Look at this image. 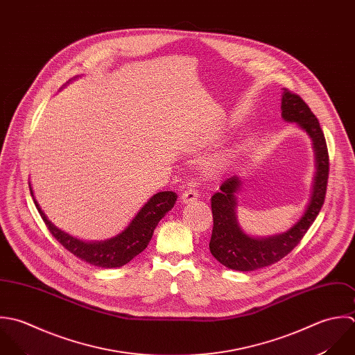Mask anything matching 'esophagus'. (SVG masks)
Here are the masks:
<instances>
[{
	"mask_svg": "<svg viewBox=\"0 0 355 355\" xmlns=\"http://www.w3.org/2000/svg\"><path fill=\"white\" fill-rule=\"evenodd\" d=\"M198 200V191L197 190H186L182 196H180V202L183 204H190V202H194Z\"/></svg>",
	"mask_w": 355,
	"mask_h": 355,
	"instance_id": "obj_1",
	"label": "esophagus"
}]
</instances>
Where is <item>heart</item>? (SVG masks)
I'll list each match as a JSON object with an SVG mask.
<instances>
[{"label":"heart","mask_w":355,"mask_h":355,"mask_svg":"<svg viewBox=\"0 0 355 355\" xmlns=\"http://www.w3.org/2000/svg\"><path fill=\"white\" fill-rule=\"evenodd\" d=\"M229 165V154H220L218 157L211 158L205 164V172L208 175H218Z\"/></svg>","instance_id":"b5f03b06"}]
</instances>
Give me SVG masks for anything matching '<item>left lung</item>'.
Masks as SVG:
<instances>
[{"label": "left lung", "instance_id": "obj_1", "mask_svg": "<svg viewBox=\"0 0 355 355\" xmlns=\"http://www.w3.org/2000/svg\"><path fill=\"white\" fill-rule=\"evenodd\" d=\"M281 116L286 122H296L313 140L315 154V175L310 202L288 232L271 236H248L236 220V197L242 186L239 176L229 178L220 191L211 198L214 230L209 242L211 253L223 266L236 271H252L277 263L285 257L307 233L318 216L327 194L329 176V155L324 132L306 102L284 88Z\"/></svg>", "mask_w": 355, "mask_h": 355}]
</instances>
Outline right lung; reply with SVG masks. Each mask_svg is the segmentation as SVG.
<instances>
[{
	"label": "right lung",
	"instance_id": "right-lung-1",
	"mask_svg": "<svg viewBox=\"0 0 355 355\" xmlns=\"http://www.w3.org/2000/svg\"><path fill=\"white\" fill-rule=\"evenodd\" d=\"M28 186H30V193L35 204V208L38 209L51 234L78 259L92 266L103 267V268L121 267L129 263L135 256L141 253L147 248L158 222L165 216L168 211L173 208L178 200V196L173 191H159L154 194L143 205V208L137 212L133 220L128 225V227L122 233H119V236H113L106 241L87 242L58 229L46 218L44 211L35 201L31 190V184Z\"/></svg>",
	"mask_w": 355,
	"mask_h": 355
}]
</instances>
